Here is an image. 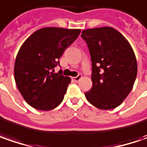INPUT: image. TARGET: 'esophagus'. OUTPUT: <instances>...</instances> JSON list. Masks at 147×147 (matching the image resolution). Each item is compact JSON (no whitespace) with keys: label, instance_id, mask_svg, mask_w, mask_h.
<instances>
[{"label":"esophagus","instance_id":"esophagus-1","mask_svg":"<svg viewBox=\"0 0 147 147\" xmlns=\"http://www.w3.org/2000/svg\"><path fill=\"white\" fill-rule=\"evenodd\" d=\"M81 79H82V76H81V75H78V76H76V77H72V80H73L75 82H78V81H80Z\"/></svg>","mask_w":147,"mask_h":147}]
</instances>
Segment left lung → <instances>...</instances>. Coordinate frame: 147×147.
<instances>
[{"mask_svg":"<svg viewBox=\"0 0 147 147\" xmlns=\"http://www.w3.org/2000/svg\"><path fill=\"white\" fill-rule=\"evenodd\" d=\"M81 37L89 49L93 71V87L84 95L97 108H115L131 92L137 77L133 48L121 33L111 27L84 30Z\"/></svg>","mask_w":147,"mask_h":147,"instance_id":"1","label":"left lung"}]
</instances>
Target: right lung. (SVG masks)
Listing matches in <instances>:
<instances>
[{
    "mask_svg": "<svg viewBox=\"0 0 147 147\" xmlns=\"http://www.w3.org/2000/svg\"><path fill=\"white\" fill-rule=\"evenodd\" d=\"M80 29L44 28L22 45L14 63V80L31 107L50 111L63 102L71 78L54 72L58 59L77 38Z\"/></svg>",
    "mask_w": 147,
    "mask_h": 147,
    "instance_id": "right-lung-1",
    "label": "right lung"
}]
</instances>
